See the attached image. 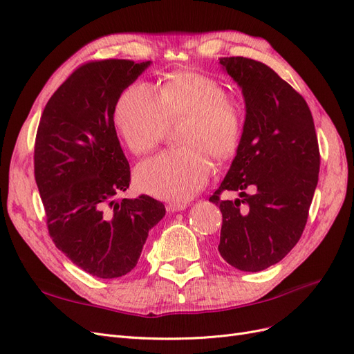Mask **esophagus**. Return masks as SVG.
<instances>
[{
	"instance_id": "1",
	"label": "esophagus",
	"mask_w": 354,
	"mask_h": 354,
	"mask_svg": "<svg viewBox=\"0 0 354 354\" xmlns=\"http://www.w3.org/2000/svg\"><path fill=\"white\" fill-rule=\"evenodd\" d=\"M186 208H187L186 203H168L167 205V211H169V212H178V211H183Z\"/></svg>"
}]
</instances>
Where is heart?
I'll return each mask as SVG.
<instances>
[{
	"mask_svg": "<svg viewBox=\"0 0 354 354\" xmlns=\"http://www.w3.org/2000/svg\"><path fill=\"white\" fill-rule=\"evenodd\" d=\"M186 115L181 125L183 146L160 152L136 169V185L145 194L167 201H189L207 185L211 156L226 159L236 151L242 134V113L226 97L223 85L196 72H177L156 88L133 84L118 99L113 124L134 155L156 147L168 120Z\"/></svg>",
	"mask_w": 354,
	"mask_h": 354,
	"instance_id": "obj_1",
	"label": "heart"
}]
</instances>
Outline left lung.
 Returning <instances> with one entry per match:
<instances>
[{
  "mask_svg": "<svg viewBox=\"0 0 354 354\" xmlns=\"http://www.w3.org/2000/svg\"><path fill=\"white\" fill-rule=\"evenodd\" d=\"M242 88L245 124L227 176L209 198L220 207V255L234 269L260 272L291 251L306 227L320 153L303 95L261 62L221 57ZM224 189L241 200L221 201Z\"/></svg>",
  "mask_w": 354,
  "mask_h": 354,
  "instance_id": "1",
  "label": "left lung"
}]
</instances>
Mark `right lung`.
Instances as JSON below:
<instances>
[{
  "instance_id": "right-lung-1",
  "label": "right lung",
  "mask_w": 354,
  "mask_h": 354,
  "mask_svg": "<svg viewBox=\"0 0 354 354\" xmlns=\"http://www.w3.org/2000/svg\"><path fill=\"white\" fill-rule=\"evenodd\" d=\"M151 62L108 59L80 66L51 95L35 138V181L50 238L68 259L102 279L130 273L165 207L147 195L118 202L130 164L113 111Z\"/></svg>"
}]
</instances>
